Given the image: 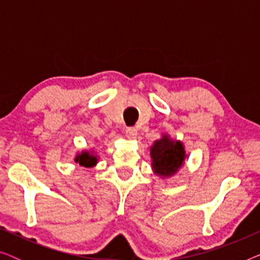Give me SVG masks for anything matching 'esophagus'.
Masks as SVG:
<instances>
[{
	"label": "esophagus",
	"mask_w": 260,
	"mask_h": 260,
	"mask_svg": "<svg viewBox=\"0 0 260 260\" xmlns=\"http://www.w3.org/2000/svg\"><path fill=\"white\" fill-rule=\"evenodd\" d=\"M125 135L129 140H134V138H136V136H137V129L133 126L127 127V129L125 130Z\"/></svg>",
	"instance_id": "1"
}]
</instances>
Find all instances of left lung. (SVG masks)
I'll list each match as a JSON object with an SVG mask.
<instances>
[{"label":"left lung","mask_w":260,"mask_h":260,"mask_svg":"<svg viewBox=\"0 0 260 260\" xmlns=\"http://www.w3.org/2000/svg\"><path fill=\"white\" fill-rule=\"evenodd\" d=\"M154 170L161 176H170L177 172L184 159V150L180 142L170 141L166 136L151 147Z\"/></svg>","instance_id":"obj_1"}]
</instances>
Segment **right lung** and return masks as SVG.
<instances>
[{
    "label": "right lung",
    "instance_id": "1",
    "mask_svg": "<svg viewBox=\"0 0 260 260\" xmlns=\"http://www.w3.org/2000/svg\"><path fill=\"white\" fill-rule=\"evenodd\" d=\"M76 162L79 163L80 166L85 167V168H91V167H93L97 163V157L88 154V152H83V154L77 156Z\"/></svg>",
    "mask_w": 260,
    "mask_h": 260
}]
</instances>
